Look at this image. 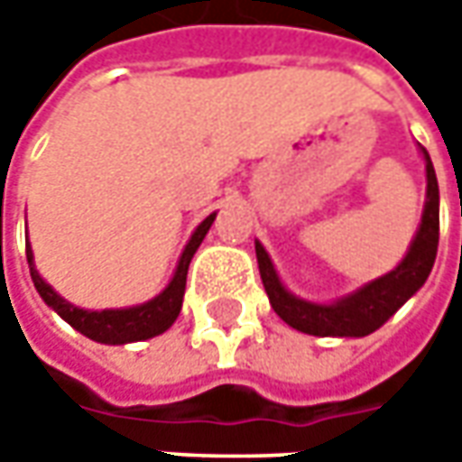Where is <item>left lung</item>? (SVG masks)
<instances>
[{
  "instance_id": "8db88e82",
  "label": "left lung",
  "mask_w": 462,
  "mask_h": 462,
  "mask_svg": "<svg viewBox=\"0 0 462 462\" xmlns=\"http://www.w3.org/2000/svg\"><path fill=\"white\" fill-rule=\"evenodd\" d=\"M421 153L427 167V200H424L417 236L396 270L367 282L360 291L345 295L334 303L303 300L280 282L273 259L257 241L254 249H257L259 275L264 282V291L275 313L288 327L313 337H367L375 328H381L427 282L439 244V187H437V174L430 153L427 149H421Z\"/></svg>"
}]
</instances>
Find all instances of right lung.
Segmentation results:
<instances>
[{"mask_svg": "<svg viewBox=\"0 0 462 462\" xmlns=\"http://www.w3.org/2000/svg\"><path fill=\"white\" fill-rule=\"evenodd\" d=\"M216 221V213H210L187 241L185 252L180 257V264L174 270V277L169 280V285L162 293L141 303V306H131V309H105V310H87L71 306L69 300H63L61 295L56 293L48 282H45L41 273L35 270L32 262V249L25 244L27 264H30V277L35 282V291L41 293L45 303L61 316L66 324L81 331L84 337H89L92 342L99 345H128V342H143L164 334L180 316L182 310V298H185L187 285V267L195 257L198 246L203 244L205 234L210 231V226Z\"/></svg>", "mask_w": 462, "mask_h": 462, "instance_id": "add662e5", "label": "right lung"}]
</instances>
